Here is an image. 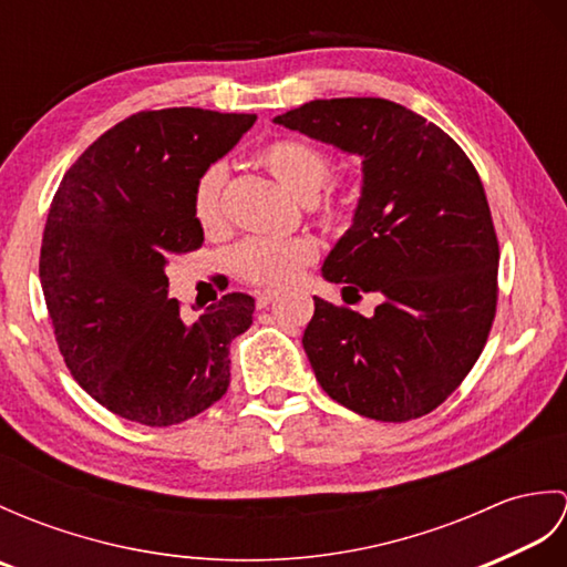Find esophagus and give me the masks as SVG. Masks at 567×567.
I'll use <instances>...</instances> for the list:
<instances>
[{"mask_svg":"<svg viewBox=\"0 0 567 567\" xmlns=\"http://www.w3.org/2000/svg\"><path fill=\"white\" fill-rule=\"evenodd\" d=\"M275 297H277V290H260V292H256V307L265 309V307L272 302Z\"/></svg>","mask_w":567,"mask_h":567,"instance_id":"34e87169","label":"esophagus"}]
</instances>
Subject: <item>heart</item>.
<instances>
[{
	"label": "heart",
	"mask_w": 567,
	"mask_h": 567,
	"mask_svg": "<svg viewBox=\"0 0 567 567\" xmlns=\"http://www.w3.org/2000/svg\"><path fill=\"white\" fill-rule=\"evenodd\" d=\"M258 163L297 199L311 204L323 221L333 224L343 219L341 204L321 197L333 177V161L327 151L309 141L280 138L258 151ZM224 165L212 163L204 167L192 189V214L204 234H216L224 226ZM317 240L311 236L250 238L238 248L236 265L246 280L277 287L295 280L317 258Z\"/></svg>",
	"instance_id": "heart-1"
}]
</instances>
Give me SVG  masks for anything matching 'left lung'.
Returning a JSON list of instances; mask_svg holds the SVG:
<instances>
[{"label":"left lung","instance_id":"1","mask_svg":"<svg viewBox=\"0 0 567 567\" xmlns=\"http://www.w3.org/2000/svg\"><path fill=\"white\" fill-rule=\"evenodd\" d=\"M358 155L353 224L323 260L363 317L315 297L302 346L331 400L378 421L433 412L475 365L497 309L499 248L480 175L457 143L402 104L315 100L272 118Z\"/></svg>","mask_w":567,"mask_h":567}]
</instances>
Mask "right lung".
Listing matches in <instances>:
<instances>
[{
  "label": "right lung",
  "instance_id": "1",
  "mask_svg": "<svg viewBox=\"0 0 567 567\" xmlns=\"http://www.w3.org/2000/svg\"><path fill=\"white\" fill-rule=\"evenodd\" d=\"M252 122L195 106L138 112L104 131L55 192L39 262L55 341L80 388L128 421L173 426L228 390V346L256 299L224 295L185 321L165 268L204 244L192 189Z\"/></svg>",
  "mask_w": 567,
  "mask_h": 567
}]
</instances>
